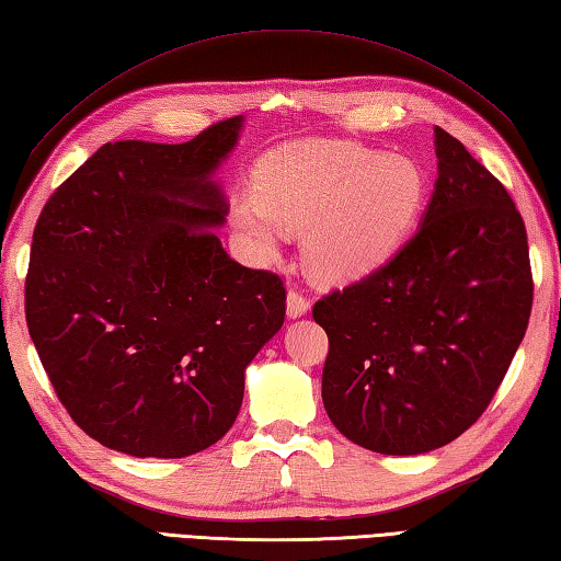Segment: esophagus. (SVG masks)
<instances>
[{"label":"esophagus","instance_id":"1","mask_svg":"<svg viewBox=\"0 0 561 561\" xmlns=\"http://www.w3.org/2000/svg\"><path fill=\"white\" fill-rule=\"evenodd\" d=\"M308 310H310V300L305 298L302 293H298V290H290L288 293V317H302V314H308Z\"/></svg>","mask_w":561,"mask_h":561}]
</instances>
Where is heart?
I'll list each match as a JSON object with an SVG mask.
<instances>
[{
  "label": "heart",
  "mask_w": 561,
  "mask_h": 561,
  "mask_svg": "<svg viewBox=\"0 0 561 561\" xmlns=\"http://www.w3.org/2000/svg\"><path fill=\"white\" fill-rule=\"evenodd\" d=\"M415 158L352 141H295L261 158L253 190L231 205V225L261 263L278 259L290 231L320 283H352L396 256L427 203Z\"/></svg>",
  "instance_id": "b5f03b06"
}]
</instances>
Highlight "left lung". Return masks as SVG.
Segmentation results:
<instances>
[{"label": "left lung", "mask_w": 561, "mask_h": 561, "mask_svg": "<svg viewBox=\"0 0 561 561\" xmlns=\"http://www.w3.org/2000/svg\"><path fill=\"white\" fill-rule=\"evenodd\" d=\"M437 181L408 244L314 305L330 336L322 403L354 445L439 449L489 408L533 310L523 217L463 144L435 126Z\"/></svg>", "instance_id": "left-lung-1"}]
</instances>
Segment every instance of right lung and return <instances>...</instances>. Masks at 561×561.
I'll return each instance as SVG.
<instances>
[{"instance_id":"right-lung-1","label":"right lung","mask_w":561,"mask_h":561,"mask_svg":"<svg viewBox=\"0 0 561 561\" xmlns=\"http://www.w3.org/2000/svg\"><path fill=\"white\" fill-rule=\"evenodd\" d=\"M244 116L185 144L94 151L41 213L26 324L78 427L131 457L183 459L227 435L244 374L283 327L285 288L241 266L215 231L217 171Z\"/></svg>"}]
</instances>
